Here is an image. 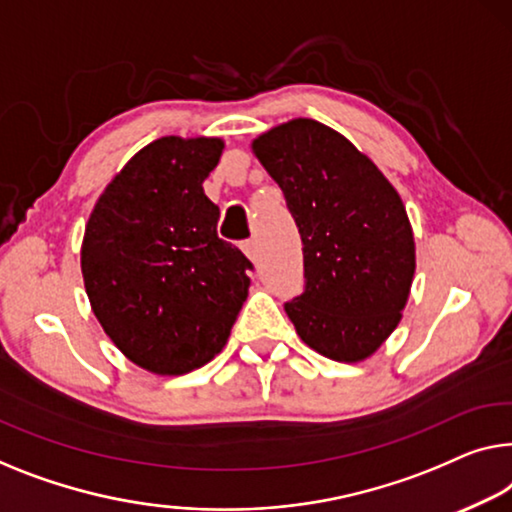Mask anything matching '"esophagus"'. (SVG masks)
<instances>
[{"label":"esophagus","mask_w":512,"mask_h":512,"mask_svg":"<svg viewBox=\"0 0 512 512\" xmlns=\"http://www.w3.org/2000/svg\"><path fill=\"white\" fill-rule=\"evenodd\" d=\"M243 253H246V257L250 259V262H259V243L255 241V239H250V241H246L243 243Z\"/></svg>","instance_id":"34e87169"}]
</instances>
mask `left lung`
Here are the masks:
<instances>
[{"label":"left lung","mask_w":512,"mask_h":512,"mask_svg":"<svg viewBox=\"0 0 512 512\" xmlns=\"http://www.w3.org/2000/svg\"><path fill=\"white\" fill-rule=\"evenodd\" d=\"M253 151L303 243L305 289L285 303L287 317L315 352L363 361L400 324L416 271L398 190L345 135L315 119L271 128Z\"/></svg>","instance_id":"left-lung-1"}]
</instances>
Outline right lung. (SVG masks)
I'll use <instances>...</instances> for the list:
<instances>
[{"label":"right lung","instance_id":"1","mask_svg":"<svg viewBox=\"0 0 512 512\" xmlns=\"http://www.w3.org/2000/svg\"><path fill=\"white\" fill-rule=\"evenodd\" d=\"M218 137H160L98 197L82 241V278L103 331L140 368L186 375L225 347L253 271L216 232L202 183Z\"/></svg>","mask_w":512,"mask_h":512}]
</instances>
